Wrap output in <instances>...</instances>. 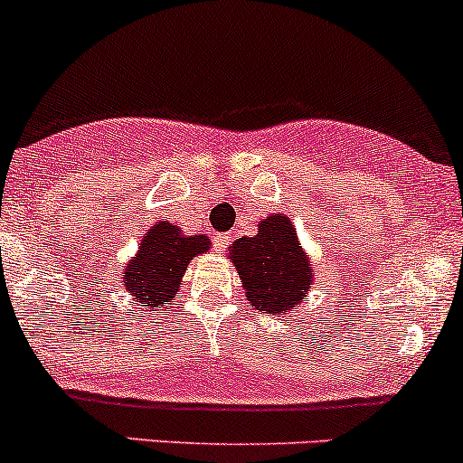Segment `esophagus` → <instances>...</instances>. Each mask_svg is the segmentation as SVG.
I'll use <instances>...</instances> for the list:
<instances>
[{
    "label": "esophagus",
    "mask_w": 463,
    "mask_h": 463,
    "mask_svg": "<svg viewBox=\"0 0 463 463\" xmlns=\"http://www.w3.org/2000/svg\"><path fill=\"white\" fill-rule=\"evenodd\" d=\"M228 243H231V237H228L226 232H220V235L215 237V248H217V250H226Z\"/></svg>",
    "instance_id": "esophagus-1"
}]
</instances>
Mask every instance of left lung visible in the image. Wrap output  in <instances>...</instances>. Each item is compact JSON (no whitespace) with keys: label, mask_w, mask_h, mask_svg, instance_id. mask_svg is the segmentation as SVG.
I'll use <instances>...</instances> for the list:
<instances>
[{"label":"left lung","mask_w":463,"mask_h":463,"mask_svg":"<svg viewBox=\"0 0 463 463\" xmlns=\"http://www.w3.org/2000/svg\"><path fill=\"white\" fill-rule=\"evenodd\" d=\"M231 259L248 301L259 312L294 309L312 286V261L288 217L272 215L259 223L255 237H241L232 243Z\"/></svg>","instance_id":"1"}]
</instances>
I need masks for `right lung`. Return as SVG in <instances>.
Returning a JSON list of instances; mask_svg holds the SVG:
<instances>
[{"mask_svg": "<svg viewBox=\"0 0 463 463\" xmlns=\"http://www.w3.org/2000/svg\"><path fill=\"white\" fill-rule=\"evenodd\" d=\"M208 246L204 235H184L171 222H157L140 241L138 255L127 263L123 286L146 307L171 306L189 261Z\"/></svg>", "mask_w": 463, "mask_h": 463, "instance_id": "right-lung-1", "label": "right lung"}]
</instances>
